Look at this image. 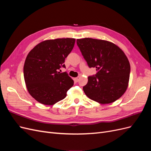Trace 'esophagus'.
<instances>
[{"mask_svg": "<svg viewBox=\"0 0 151 151\" xmlns=\"http://www.w3.org/2000/svg\"><path fill=\"white\" fill-rule=\"evenodd\" d=\"M79 77H77L74 78V81L76 82V83H77V82L79 81Z\"/></svg>", "mask_w": 151, "mask_h": 151, "instance_id": "esophagus-1", "label": "esophagus"}]
</instances>
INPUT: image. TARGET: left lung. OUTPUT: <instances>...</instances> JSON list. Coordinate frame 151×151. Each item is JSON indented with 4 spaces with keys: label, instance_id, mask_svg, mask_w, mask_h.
I'll return each instance as SVG.
<instances>
[{
    "label": "left lung",
    "instance_id": "obj_1",
    "mask_svg": "<svg viewBox=\"0 0 151 151\" xmlns=\"http://www.w3.org/2000/svg\"><path fill=\"white\" fill-rule=\"evenodd\" d=\"M88 66L96 68L83 87L91 99L101 104L115 101L125 93L129 85L130 65L122 50L106 40L85 38L77 40Z\"/></svg>",
    "mask_w": 151,
    "mask_h": 151
}]
</instances>
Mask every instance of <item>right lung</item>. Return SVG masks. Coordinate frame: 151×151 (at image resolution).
<instances>
[{"label":"right lung","mask_w":151,"mask_h":151,"mask_svg":"<svg viewBox=\"0 0 151 151\" xmlns=\"http://www.w3.org/2000/svg\"><path fill=\"white\" fill-rule=\"evenodd\" d=\"M74 38L48 40L40 43L27 55L24 77L32 97L45 105H53L67 96L74 81L67 72H58L65 67V59L74 48Z\"/></svg>","instance_id":"right-lung-1"}]
</instances>
